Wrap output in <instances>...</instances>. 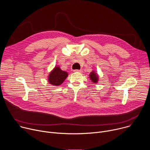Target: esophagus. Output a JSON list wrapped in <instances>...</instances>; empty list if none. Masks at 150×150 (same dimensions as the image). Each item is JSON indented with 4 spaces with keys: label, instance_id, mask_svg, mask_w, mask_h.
<instances>
[{
    "label": "esophagus",
    "instance_id": "obj_1",
    "mask_svg": "<svg viewBox=\"0 0 150 150\" xmlns=\"http://www.w3.org/2000/svg\"><path fill=\"white\" fill-rule=\"evenodd\" d=\"M74 72H79V73H81V72H82V71H81V70H78V69H76V70H74Z\"/></svg>",
    "mask_w": 150,
    "mask_h": 150
}]
</instances>
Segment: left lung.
Here are the masks:
<instances>
[{"instance_id": "8db88e82", "label": "left lung", "mask_w": 150, "mask_h": 150, "mask_svg": "<svg viewBox=\"0 0 150 150\" xmlns=\"http://www.w3.org/2000/svg\"><path fill=\"white\" fill-rule=\"evenodd\" d=\"M90 78L93 82L96 83L98 81V75L94 71H93L90 74Z\"/></svg>"}]
</instances>
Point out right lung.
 <instances>
[{
	"mask_svg": "<svg viewBox=\"0 0 150 150\" xmlns=\"http://www.w3.org/2000/svg\"><path fill=\"white\" fill-rule=\"evenodd\" d=\"M68 75L67 72L62 71L59 67H55L49 74L48 81L50 84L54 86H59L64 82Z\"/></svg>",
	"mask_w": 150,
	"mask_h": 150,
	"instance_id": "1",
	"label": "right lung"
}]
</instances>
